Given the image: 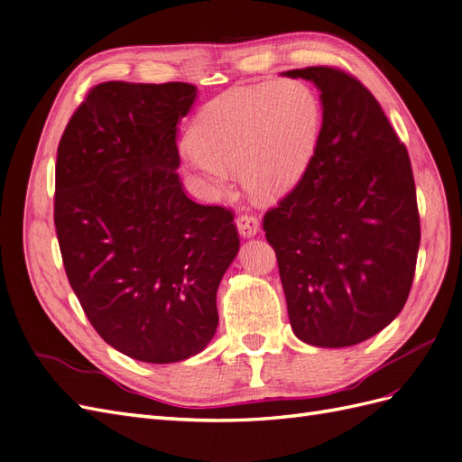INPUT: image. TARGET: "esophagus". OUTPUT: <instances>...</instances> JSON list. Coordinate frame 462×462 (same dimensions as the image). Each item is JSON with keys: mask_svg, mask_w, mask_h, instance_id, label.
Instances as JSON below:
<instances>
[{"mask_svg": "<svg viewBox=\"0 0 462 462\" xmlns=\"http://www.w3.org/2000/svg\"><path fill=\"white\" fill-rule=\"evenodd\" d=\"M236 229L243 236H254L260 229V221L253 214H243L236 217Z\"/></svg>", "mask_w": 462, "mask_h": 462, "instance_id": "esophagus-1", "label": "esophagus"}]
</instances>
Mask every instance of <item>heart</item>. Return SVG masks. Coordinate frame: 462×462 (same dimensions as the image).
<instances>
[{"label": "heart", "instance_id": "heart-1", "mask_svg": "<svg viewBox=\"0 0 462 462\" xmlns=\"http://www.w3.org/2000/svg\"><path fill=\"white\" fill-rule=\"evenodd\" d=\"M322 108L303 81L280 79L235 87L208 103L184 145V165L209 194H221L239 169L256 198L288 192L317 147Z\"/></svg>", "mask_w": 462, "mask_h": 462}]
</instances>
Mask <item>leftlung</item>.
I'll list each match as a JSON object with an SVG mask.
<instances>
[{
  "label": "left lung",
  "instance_id": "1",
  "mask_svg": "<svg viewBox=\"0 0 462 462\" xmlns=\"http://www.w3.org/2000/svg\"><path fill=\"white\" fill-rule=\"evenodd\" d=\"M283 76L319 87L322 128L303 177L262 227L297 338L354 346L391 324L412 288L420 246L412 165L377 98L350 73L313 66Z\"/></svg>",
  "mask_w": 462,
  "mask_h": 462
}]
</instances>
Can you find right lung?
Returning a JSON list of instances; mask_svg holds the SVG:
<instances>
[{
  "mask_svg": "<svg viewBox=\"0 0 462 462\" xmlns=\"http://www.w3.org/2000/svg\"><path fill=\"white\" fill-rule=\"evenodd\" d=\"M190 83L95 85L58 145L54 223L71 290L115 350L145 364L200 354L239 251L233 211L202 206L179 177L177 124Z\"/></svg>",
  "mask_w": 462,
  "mask_h": 462,
  "instance_id": "obj_1",
  "label": "right lung"
}]
</instances>
